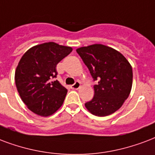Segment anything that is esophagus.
<instances>
[{
	"mask_svg": "<svg viewBox=\"0 0 155 155\" xmlns=\"http://www.w3.org/2000/svg\"><path fill=\"white\" fill-rule=\"evenodd\" d=\"M72 89H78V88H80V81H75V84H72V85L71 86Z\"/></svg>",
	"mask_w": 155,
	"mask_h": 155,
	"instance_id": "esophagus-1",
	"label": "esophagus"
}]
</instances>
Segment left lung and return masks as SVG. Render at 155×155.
I'll return each mask as SVG.
<instances>
[{"mask_svg": "<svg viewBox=\"0 0 155 155\" xmlns=\"http://www.w3.org/2000/svg\"><path fill=\"white\" fill-rule=\"evenodd\" d=\"M76 52L90 71L94 97L86 102L88 111L96 116L113 114L128 97L133 85V69L122 54L110 47L95 44L80 47Z\"/></svg>", "mask_w": 155, "mask_h": 155, "instance_id": "1", "label": "left lung"}]
</instances>
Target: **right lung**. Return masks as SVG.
Segmentation results:
<instances>
[{"instance_id":"right-lung-1","label":"right lung","mask_w":155,"mask_h":155,"mask_svg":"<svg viewBox=\"0 0 155 155\" xmlns=\"http://www.w3.org/2000/svg\"><path fill=\"white\" fill-rule=\"evenodd\" d=\"M72 51L69 46L48 42L31 47L15 71V84L22 101L33 113L47 117L62 106L67 89L58 80L56 67Z\"/></svg>"}]
</instances>
